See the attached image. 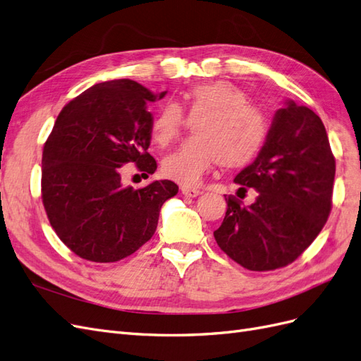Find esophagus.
Wrapping results in <instances>:
<instances>
[{
    "label": "esophagus",
    "instance_id": "34e87169",
    "mask_svg": "<svg viewBox=\"0 0 361 361\" xmlns=\"http://www.w3.org/2000/svg\"><path fill=\"white\" fill-rule=\"evenodd\" d=\"M182 194L185 195V197H197V195L202 194L200 190H195V188H188V187H183L182 190Z\"/></svg>",
    "mask_w": 361,
    "mask_h": 361
}]
</instances>
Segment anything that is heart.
<instances>
[{
  "label": "heart",
  "mask_w": 361,
  "mask_h": 361,
  "mask_svg": "<svg viewBox=\"0 0 361 361\" xmlns=\"http://www.w3.org/2000/svg\"><path fill=\"white\" fill-rule=\"evenodd\" d=\"M182 97V105L164 104L150 123L152 140L167 146L185 125L182 111L190 120H195V137L164 157V176L192 187L216 164L224 169H241L260 154L268 125L264 114L250 105V97L241 87L214 81L191 87Z\"/></svg>",
  "instance_id": "1"
}]
</instances>
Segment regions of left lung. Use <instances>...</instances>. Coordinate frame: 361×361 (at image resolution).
Instances as JSON below:
<instances>
[{
  "mask_svg": "<svg viewBox=\"0 0 361 361\" xmlns=\"http://www.w3.org/2000/svg\"><path fill=\"white\" fill-rule=\"evenodd\" d=\"M334 174L322 120L288 99L276 111L260 154L235 178L257 191L256 202L243 206L227 199L224 220L214 232L218 247L250 271L289 265L326 223Z\"/></svg>",
  "mask_w": 361,
  "mask_h": 361,
  "instance_id": "1",
  "label": "left lung"
}]
</instances>
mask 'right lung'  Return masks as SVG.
Returning <instances> with one entry per match:
<instances>
[{
  "instance_id": "obj_1",
  "label": "right lung",
  "mask_w": 361,
  "mask_h": 361,
  "mask_svg": "<svg viewBox=\"0 0 361 361\" xmlns=\"http://www.w3.org/2000/svg\"><path fill=\"white\" fill-rule=\"evenodd\" d=\"M152 93L133 80L94 84L59 114L42 157V199L57 236L76 256L117 262L154 236L164 202L176 195L171 180L134 190L122 185V169L135 162L154 174L149 102Z\"/></svg>"
}]
</instances>
